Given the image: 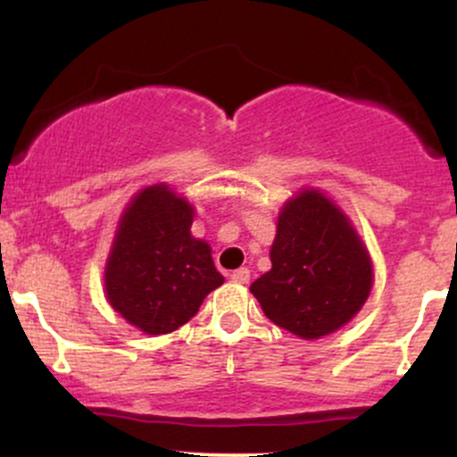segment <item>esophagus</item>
<instances>
[{
    "instance_id": "esophagus-1",
    "label": "esophagus",
    "mask_w": 457,
    "mask_h": 457,
    "mask_svg": "<svg viewBox=\"0 0 457 457\" xmlns=\"http://www.w3.org/2000/svg\"><path fill=\"white\" fill-rule=\"evenodd\" d=\"M249 270L246 269H238V270H234L232 275H229V279H232L234 283H249Z\"/></svg>"
}]
</instances>
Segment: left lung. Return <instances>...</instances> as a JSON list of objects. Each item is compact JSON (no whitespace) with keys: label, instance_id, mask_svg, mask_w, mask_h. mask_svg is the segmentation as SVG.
I'll use <instances>...</instances> for the list:
<instances>
[{"label":"left lung","instance_id":"8db88e82","mask_svg":"<svg viewBox=\"0 0 457 457\" xmlns=\"http://www.w3.org/2000/svg\"><path fill=\"white\" fill-rule=\"evenodd\" d=\"M270 262L251 292L270 322L303 339L344 327L370 296V255L348 219L318 191L283 206Z\"/></svg>","mask_w":457,"mask_h":457}]
</instances>
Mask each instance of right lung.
Wrapping results in <instances>:
<instances>
[{"label": "right lung", "mask_w": 457, "mask_h": 457, "mask_svg": "<svg viewBox=\"0 0 457 457\" xmlns=\"http://www.w3.org/2000/svg\"><path fill=\"white\" fill-rule=\"evenodd\" d=\"M193 208L167 187L135 195L120 221L104 290L112 307L148 335L171 333L223 283L211 246L191 236Z\"/></svg>", "instance_id": "right-lung-1"}]
</instances>
